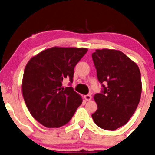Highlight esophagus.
Masks as SVG:
<instances>
[{"instance_id":"1","label":"esophagus","mask_w":155,"mask_h":155,"mask_svg":"<svg viewBox=\"0 0 155 155\" xmlns=\"http://www.w3.org/2000/svg\"><path fill=\"white\" fill-rule=\"evenodd\" d=\"M84 98L85 99V100L86 101H90V100H91V99H92V97H91V95H85L84 97Z\"/></svg>"}]
</instances>
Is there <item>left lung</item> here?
Segmentation results:
<instances>
[{"label": "left lung", "mask_w": 155, "mask_h": 155, "mask_svg": "<svg viewBox=\"0 0 155 155\" xmlns=\"http://www.w3.org/2000/svg\"><path fill=\"white\" fill-rule=\"evenodd\" d=\"M97 78L103 91L96 94L97 111L92 114L96 125L114 131L126 124L136 110L142 92L137 64L123 52L113 49L96 50L92 54Z\"/></svg>", "instance_id": "obj_1"}]
</instances>
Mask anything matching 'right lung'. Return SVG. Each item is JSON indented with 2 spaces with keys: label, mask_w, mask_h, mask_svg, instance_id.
Returning a JSON list of instances; mask_svg holds the SVG:
<instances>
[{
  "label": "right lung",
  "mask_w": 155,
  "mask_h": 155,
  "mask_svg": "<svg viewBox=\"0 0 155 155\" xmlns=\"http://www.w3.org/2000/svg\"><path fill=\"white\" fill-rule=\"evenodd\" d=\"M87 49L53 47L30 58L22 79V94L32 117L47 128H59L71 120L82 98L72 87L74 68Z\"/></svg>",
  "instance_id": "obj_1"
}]
</instances>
